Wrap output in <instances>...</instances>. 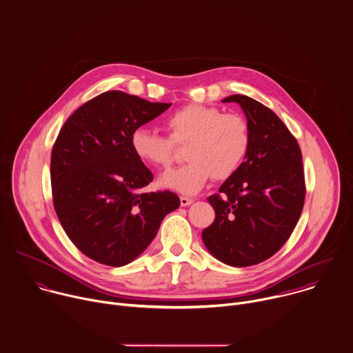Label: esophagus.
<instances>
[{"instance_id": "34e87169", "label": "esophagus", "mask_w": 353, "mask_h": 353, "mask_svg": "<svg viewBox=\"0 0 353 353\" xmlns=\"http://www.w3.org/2000/svg\"><path fill=\"white\" fill-rule=\"evenodd\" d=\"M192 202H194V199H192V198H188V196H180V205H181V206H190Z\"/></svg>"}]
</instances>
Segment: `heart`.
I'll return each mask as SVG.
<instances>
[{
	"instance_id": "1",
	"label": "heart",
	"mask_w": 353,
	"mask_h": 353,
	"mask_svg": "<svg viewBox=\"0 0 353 353\" xmlns=\"http://www.w3.org/2000/svg\"><path fill=\"white\" fill-rule=\"evenodd\" d=\"M169 137L145 126L133 130L130 145L144 163L166 169L174 157V143L184 144L188 162L161 177L165 188L184 195L199 192L210 180L230 179L243 163L250 132L236 112H223L213 105L191 103L173 111L165 121Z\"/></svg>"
}]
</instances>
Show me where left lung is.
Listing matches in <instances>:
<instances>
[{"label": "left lung", "instance_id": "left-lung-1", "mask_svg": "<svg viewBox=\"0 0 353 353\" xmlns=\"http://www.w3.org/2000/svg\"><path fill=\"white\" fill-rule=\"evenodd\" d=\"M224 103L243 110L250 145L245 162L208 198L216 219L203 230L208 250L231 267L272 257L290 238L305 201L303 155L281 118L260 101L232 94Z\"/></svg>", "mask_w": 353, "mask_h": 353}]
</instances>
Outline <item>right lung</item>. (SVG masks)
Returning <instances> with one entry per match:
<instances>
[{"label": "right lung", "mask_w": 353, "mask_h": 353, "mask_svg": "<svg viewBox=\"0 0 353 353\" xmlns=\"http://www.w3.org/2000/svg\"><path fill=\"white\" fill-rule=\"evenodd\" d=\"M170 105L108 90L72 112L53 144L56 214L77 249L100 264L133 261L180 206L174 192H140L154 176L130 145L133 130Z\"/></svg>", "instance_id": "obj_1"}]
</instances>
